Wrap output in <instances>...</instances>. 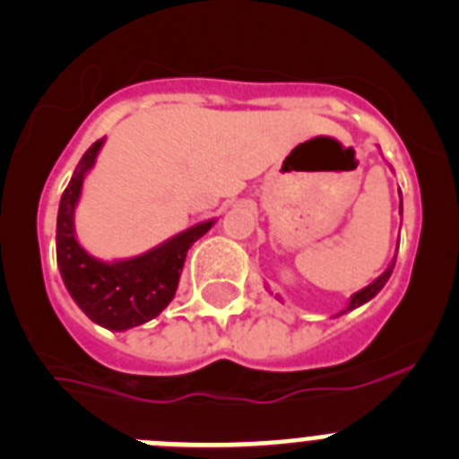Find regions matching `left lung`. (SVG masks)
I'll return each instance as SVG.
<instances>
[{"instance_id": "left-lung-1", "label": "left lung", "mask_w": 459, "mask_h": 459, "mask_svg": "<svg viewBox=\"0 0 459 459\" xmlns=\"http://www.w3.org/2000/svg\"><path fill=\"white\" fill-rule=\"evenodd\" d=\"M400 216H403V195H400ZM397 243H400V241H397ZM395 257H397V248H395ZM395 257H393V262L386 266V271H384V273H381L379 278H375L370 282V285L363 287V290H359V291H356V294H351V299H350V303H347V307H344L342 312H338L335 317H340V315H344V312L356 310V307H360V306H363V303L370 301V299H375V296L379 294L381 290H384V285H386V282H388V278H391L393 269H395Z\"/></svg>"}]
</instances>
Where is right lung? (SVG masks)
<instances>
[{
    "mask_svg": "<svg viewBox=\"0 0 459 459\" xmlns=\"http://www.w3.org/2000/svg\"><path fill=\"white\" fill-rule=\"evenodd\" d=\"M103 144L105 137L84 152L62 195L56 213V266L71 299L93 324L109 331H128L152 322L169 306L190 246L204 237L216 221L197 222L135 257L105 262L89 255L75 237V206L82 195L84 177Z\"/></svg>",
    "mask_w": 459,
    "mask_h": 459,
    "instance_id": "1",
    "label": "right lung"
}]
</instances>
